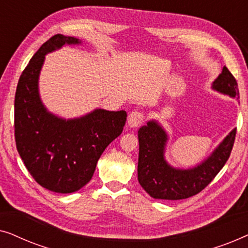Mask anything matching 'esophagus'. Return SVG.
<instances>
[{
    "label": "esophagus",
    "instance_id": "obj_1",
    "mask_svg": "<svg viewBox=\"0 0 248 248\" xmlns=\"http://www.w3.org/2000/svg\"><path fill=\"white\" fill-rule=\"evenodd\" d=\"M144 121V115L141 111H132L127 117V124L130 127H138Z\"/></svg>",
    "mask_w": 248,
    "mask_h": 248
}]
</instances>
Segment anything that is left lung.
Segmentation results:
<instances>
[{
	"label": "left lung",
	"instance_id": "1",
	"mask_svg": "<svg viewBox=\"0 0 248 248\" xmlns=\"http://www.w3.org/2000/svg\"><path fill=\"white\" fill-rule=\"evenodd\" d=\"M212 89L232 98H239L237 81L226 66L212 82ZM235 137L236 128H233L201 164L187 169L175 168L165 159L167 132L155 120L149 121L138 132L139 183L154 199L191 198L204 189L221 170L232 152Z\"/></svg>",
	"mask_w": 248,
	"mask_h": 248
}]
</instances>
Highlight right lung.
I'll use <instances>...</instances> for the list:
<instances>
[{"label":"right lung","instance_id":"add662e5","mask_svg":"<svg viewBox=\"0 0 248 248\" xmlns=\"http://www.w3.org/2000/svg\"><path fill=\"white\" fill-rule=\"evenodd\" d=\"M80 44V39L61 33L49 38L23 70L16 91L15 137L20 157L39 185L62 194L89 183L98 159L122 133L127 117L124 110L97 108L65 120L47 110L38 88L46 54Z\"/></svg>","mask_w":248,"mask_h":248}]
</instances>
